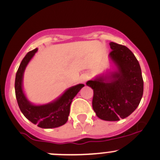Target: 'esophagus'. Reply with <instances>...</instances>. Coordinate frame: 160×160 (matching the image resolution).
Segmentation results:
<instances>
[{
  "label": "esophagus",
  "mask_w": 160,
  "mask_h": 160,
  "mask_svg": "<svg viewBox=\"0 0 160 160\" xmlns=\"http://www.w3.org/2000/svg\"><path fill=\"white\" fill-rule=\"evenodd\" d=\"M88 80V77L86 75H82L80 77V82L82 83H85V82Z\"/></svg>",
  "instance_id": "esophagus-1"
}]
</instances>
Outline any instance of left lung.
<instances>
[{"label":"left lung","instance_id":"obj_1","mask_svg":"<svg viewBox=\"0 0 160 160\" xmlns=\"http://www.w3.org/2000/svg\"><path fill=\"white\" fill-rule=\"evenodd\" d=\"M110 59L118 68L106 77H98L86 84L93 89L92 107L97 117L119 121L130 115L141 102L144 81L141 66L126 46L110 42Z\"/></svg>","mask_w":160,"mask_h":160}]
</instances>
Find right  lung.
<instances>
[{"label":"right lung","instance_id":"right-lung-1","mask_svg":"<svg viewBox=\"0 0 160 160\" xmlns=\"http://www.w3.org/2000/svg\"><path fill=\"white\" fill-rule=\"evenodd\" d=\"M38 49L28 52L22 60L16 72L15 80V92L19 109L30 122L40 128L52 129L65 125L68 121L70 105L73 98L84 84H77L67 89L62 96L53 102L41 106L33 105L28 100L23 91V77L27 65L36 53Z\"/></svg>","mask_w":160,"mask_h":160}]
</instances>
